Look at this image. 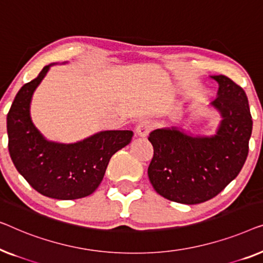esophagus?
Masks as SVG:
<instances>
[{
    "label": "esophagus",
    "instance_id": "obj_1",
    "mask_svg": "<svg viewBox=\"0 0 263 263\" xmlns=\"http://www.w3.org/2000/svg\"><path fill=\"white\" fill-rule=\"evenodd\" d=\"M151 128H153V125H151L150 121L147 120H144V121H140V123L137 125L136 127V135L138 137H146L149 135Z\"/></svg>",
    "mask_w": 263,
    "mask_h": 263
}]
</instances>
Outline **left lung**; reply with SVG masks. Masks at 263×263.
<instances>
[{"instance_id": "obj_1", "label": "left lung", "mask_w": 263, "mask_h": 263, "mask_svg": "<svg viewBox=\"0 0 263 263\" xmlns=\"http://www.w3.org/2000/svg\"><path fill=\"white\" fill-rule=\"evenodd\" d=\"M211 79L219 86L211 107L221 118L213 136L164 127L147 138L154 146L150 182L158 194L180 204H200L219 194L241 172L249 150L253 120L246 93L227 76Z\"/></svg>"}]
</instances>
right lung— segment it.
Wrapping results in <instances>:
<instances>
[{"instance_id":"obj_1","label":"right lung","mask_w":263,"mask_h":263,"mask_svg":"<svg viewBox=\"0 0 263 263\" xmlns=\"http://www.w3.org/2000/svg\"><path fill=\"white\" fill-rule=\"evenodd\" d=\"M65 64V63H63ZM24 84L7 116L8 149L14 165L40 194L58 200L90 195L99 187L110 157L130 144L128 130L100 131L76 143L47 140L31 118L32 96L51 66Z\"/></svg>"}]
</instances>
